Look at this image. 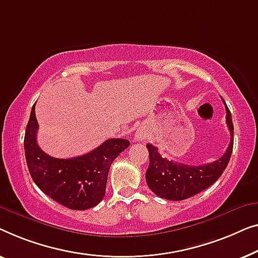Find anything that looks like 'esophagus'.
<instances>
[{"label": "esophagus", "instance_id": "1", "mask_svg": "<svg viewBox=\"0 0 258 258\" xmlns=\"http://www.w3.org/2000/svg\"><path fill=\"white\" fill-rule=\"evenodd\" d=\"M146 138V131L144 128H138L136 132V137H134V140L136 141H143Z\"/></svg>", "mask_w": 258, "mask_h": 258}]
</instances>
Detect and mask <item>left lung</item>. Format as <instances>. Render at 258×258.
Listing matches in <instances>:
<instances>
[{"instance_id":"1","label":"left lung","mask_w":258,"mask_h":258,"mask_svg":"<svg viewBox=\"0 0 258 258\" xmlns=\"http://www.w3.org/2000/svg\"><path fill=\"white\" fill-rule=\"evenodd\" d=\"M222 98V97H221ZM223 100V98H222ZM226 121L230 132V144L226 153L212 164L190 166L162 158L159 150L147 144L150 165L146 170V182L155 195L170 201H180L201 193L222 175L230 160L234 146V125L226 101Z\"/></svg>"}]
</instances>
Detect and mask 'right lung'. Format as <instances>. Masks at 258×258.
I'll use <instances>...</instances> for the list:
<instances>
[{
  "label": "right lung",
  "instance_id": "add662e5",
  "mask_svg": "<svg viewBox=\"0 0 258 258\" xmlns=\"http://www.w3.org/2000/svg\"><path fill=\"white\" fill-rule=\"evenodd\" d=\"M35 104L24 136L29 173L43 193L69 209L85 210L105 197L108 170L114 159L130 146L126 139H108L89 153L71 159L50 157L37 144Z\"/></svg>",
  "mask_w": 258,
  "mask_h": 258
}]
</instances>
